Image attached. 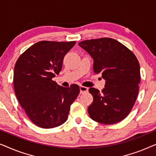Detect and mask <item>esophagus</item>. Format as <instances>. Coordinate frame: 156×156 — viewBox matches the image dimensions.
<instances>
[{"label":"esophagus","mask_w":156,"mask_h":156,"mask_svg":"<svg viewBox=\"0 0 156 156\" xmlns=\"http://www.w3.org/2000/svg\"><path fill=\"white\" fill-rule=\"evenodd\" d=\"M80 93H85L88 91V88L86 87H83V86H80Z\"/></svg>","instance_id":"1"}]
</instances>
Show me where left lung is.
Returning <instances> with one entry per match:
<instances>
[{
	"label": "left lung",
	"mask_w": 156,
	"mask_h": 156,
	"mask_svg": "<svg viewBox=\"0 0 156 156\" xmlns=\"http://www.w3.org/2000/svg\"><path fill=\"white\" fill-rule=\"evenodd\" d=\"M79 45L94 60L95 74H101L105 87L100 92L89 88L93 102L88 107L90 118L103 124L122 121L131 112L137 98L140 81V65L131 50L112 38L84 40Z\"/></svg>",
	"instance_id": "1"
}]
</instances>
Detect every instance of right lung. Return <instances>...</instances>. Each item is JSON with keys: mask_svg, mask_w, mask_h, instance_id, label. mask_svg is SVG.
Masks as SVG:
<instances>
[{"mask_svg": "<svg viewBox=\"0 0 156 156\" xmlns=\"http://www.w3.org/2000/svg\"><path fill=\"white\" fill-rule=\"evenodd\" d=\"M75 41H40L19 57L14 67L13 85L17 99L37 126L52 129L67 121L70 106L80 87L59 86L52 81L62 67L64 57Z\"/></svg>", "mask_w": 156, "mask_h": 156, "instance_id": "obj_1", "label": "right lung"}]
</instances>
